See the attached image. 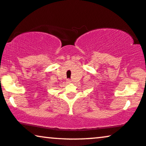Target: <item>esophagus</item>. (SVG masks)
<instances>
[{"label":"esophagus","mask_w":146,"mask_h":146,"mask_svg":"<svg viewBox=\"0 0 146 146\" xmlns=\"http://www.w3.org/2000/svg\"><path fill=\"white\" fill-rule=\"evenodd\" d=\"M71 80H68V81H67V83H68V84H70V83H71Z\"/></svg>","instance_id":"obj_1"}]
</instances>
